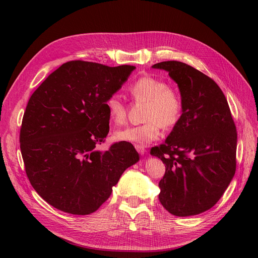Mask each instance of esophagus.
Wrapping results in <instances>:
<instances>
[{"label": "esophagus", "instance_id": "obj_1", "mask_svg": "<svg viewBox=\"0 0 258 258\" xmlns=\"http://www.w3.org/2000/svg\"><path fill=\"white\" fill-rule=\"evenodd\" d=\"M135 147H136L137 152H138L140 155H144V154H145V152H146V148H145V147H143V146H139V145H136Z\"/></svg>", "mask_w": 258, "mask_h": 258}]
</instances>
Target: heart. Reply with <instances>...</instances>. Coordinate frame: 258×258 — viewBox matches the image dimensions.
Returning a JSON list of instances; mask_svg holds the SVG:
<instances>
[{
    "mask_svg": "<svg viewBox=\"0 0 258 258\" xmlns=\"http://www.w3.org/2000/svg\"><path fill=\"white\" fill-rule=\"evenodd\" d=\"M128 93L136 102H145L143 110L144 123L130 126L115 133L119 141L146 146L159 138L162 127L170 130L179 123L183 113V99L180 92L167 85L162 78L142 75L130 85ZM111 121L116 125L124 124L127 119V107L118 95H112L105 101Z\"/></svg>",
    "mask_w": 258,
    "mask_h": 258,
    "instance_id": "1",
    "label": "heart"
}]
</instances>
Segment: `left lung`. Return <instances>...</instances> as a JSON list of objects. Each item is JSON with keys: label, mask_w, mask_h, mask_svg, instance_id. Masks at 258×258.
I'll use <instances>...</instances> for the list:
<instances>
[{"label": "left lung", "mask_w": 258, "mask_h": 258, "mask_svg": "<svg viewBox=\"0 0 258 258\" xmlns=\"http://www.w3.org/2000/svg\"><path fill=\"white\" fill-rule=\"evenodd\" d=\"M153 68L168 72L183 99L179 123L165 143L151 150L166 168L159 200L173 215H196L213 207L234 177L236 126L223 91L209 76L177 60Z\"/></svg>", "instance_id": "8db88e82"}]
</instances>
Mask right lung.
Returning a JSON list of instances; mask_svg holds the SVG:
<instances>
[{
    "label": "right lung",
    "instance_id": "add662e5",
    "mask_svg": "<svg viewBox=\"0 0 258 258\" xmlns=\"http://www.w3.org/2000/svg\"><path fill=\"white\" fill-rule=\"evenodd\" d=\"M135 69L71 60L31 95L22 121L21 153L32 187L51 206L75 215L95 212L123 171L139 161L130 142L97 150L110 131L105 101Z\"/></svg>",
    "mask_w": 258,
    "mask_h": 258
}]
</instances>
